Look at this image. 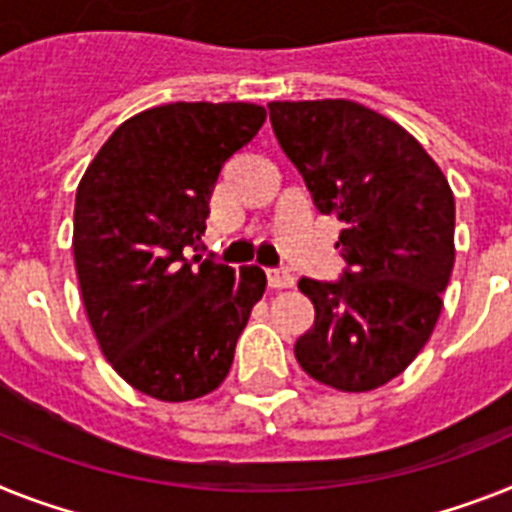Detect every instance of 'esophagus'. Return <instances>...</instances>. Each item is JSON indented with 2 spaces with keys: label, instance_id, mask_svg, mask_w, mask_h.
Wrapping results in <instances>:
<instances>
[{
  "label": "esophagus",
  "instance_id": "1",
  "mask_svg": "<svg viewBox=\"0 0 512 512\" xmlns=\"http://www.w3.org/2000/svg\"><path fill=\"white\" fill-rule=\"evenodd\" d=\"M266 282L272 290H282V287H293L295 277L287 269H266Z\"/></svg>",
  "mask_w": 512,
  "mask_h": 512
}]
</instances>
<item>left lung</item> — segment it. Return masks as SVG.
I'll use <instances>...</instances> for the list:
<instances>
[{"label":"left lung","instance_id":"8db88e82","mask_svg":"<svg viewBox=\"0 0 512 512\" xmlns=\"http://www.w3.org/2000/svg\"><path fill=\"white\" fill-rule=\"evenodd\" d=\"M269 120L316 209L342 222L340 282H298L314 327L295 358L340 392L377 390L411 366L442 314L455 264V198L403 125L348 99L272 101Z\"/></svg>","mask_w":512,"mask_h":512}]
</instances>
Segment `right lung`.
<instances>
[{
    "label": "right lung",
    "instance_id": "add662e5",
    "mask_svg": "<svg viewBox=\"0 0 512 512\" xmlns=\"http://www.w3.org/2000/svg\"><path fill=\"white\" fill-rule=\"evenodd\" d=\"M266 109L248 101H177L125 120L75 193L73 256L101 353L130 387L164 403L225 382L235 342L261 301L259 266L188 259L209 196Z\"/></svg>",
    "mask_w": 512,
    "mask_h": 512
}]
</instances>
